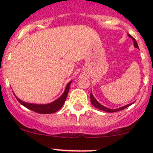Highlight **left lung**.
<instances>
[{"instance_id": "left-lung-1", "label": "left lung", "mask_w": 153, "mask_h": 153, "mask_svg": "<svg viewBox=\"0 0 153 153\" xmlns=\"http://www.w3.org/2000/svg\"><path fill=\"white\" fill-rule=\"evenodd\" d=\"M128 37H129V38H132V41H133L134 47L137 48V49H139V47H138V44H137V42H136V41H135V38H134L132 36V35H129V34H128ZM90 100H91V102H92V105L95 106V108H97V109H101V110H102V111H105V112H118V111L122 110V109H125V108L128 107V106H130L131 104H133V103H131V104H127V105L123 106H121V107L118 108V109H109V108L106 107V106H103L102 104H100V103L98 102V101H97V100L95 99V98H94L93 95H92V91H91V94H90Z\"/></svg>"}]
</instances>
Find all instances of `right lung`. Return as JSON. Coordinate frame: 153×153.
<instances>
[{
  "label": "right lung",
  "mask_w": 153,
  "mask_h": 153,
  "mask_svg": "<svg viewBox=\"0 0 153 153\" xmlns=\"http://www.w3.org/2000/svg\"><path fill=\"white\" fill-rule=\"evenodd\" d=\"M72 81H69V83L67 84L65 88V90H64V93L61 95V97L56 99L55 101H52V102L49 103V104H31V103H27L24 102L22 100L19 99L16 95H15V96L16 97L17 100L19 101V103L21 104H22L23 106H24L25 107L28 108V109H31V110L34 111L35 112H38L40 114H51L54 113V112H56L57 111L59 110L61 107H62L64 104L65 103L66 99H67V97L68 95V92L69 90V86H70Z\"/></svg>",
  "instance_id": "right-lung-1"
}]
</instances>
